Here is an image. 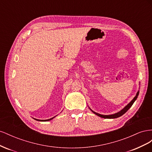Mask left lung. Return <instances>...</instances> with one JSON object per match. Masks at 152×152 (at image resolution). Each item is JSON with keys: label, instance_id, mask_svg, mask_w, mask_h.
I'll list each match as a JSON object with an SVG mask.
<instances>
[{"label": "left lung", "instance_id": "1", "mask_svg": "<svg viewBox=\"0 0 152 152\" xmlns=\"http://www.w3.org/2000/svg\"><path fill=\"white\" fill-rule=\"evenodd\" d=\"M139 89H140V88H139ZM139 93H140V90H138V91L137 92V93H136V96H134V98H133V99L131 101V102L126 106L125 107H124L123 109H122L121 110H120V111H119V112H117V113H113V114H110V115H102V114L96 113V112H95L94 111H93V110H91V108H90V107H89L88 105H87V107H88L91 110L92 112L94 113L95 115H98V116H99V117H100L104 118H116L120 117L121 116H122V115H124V113H125L127 111V110L131 107V106L133 104V103H134V102L136 100V99L137 98V96H138Z\"/></svg>", "mask_w": 152, "mask_h": 152}]
</instances>
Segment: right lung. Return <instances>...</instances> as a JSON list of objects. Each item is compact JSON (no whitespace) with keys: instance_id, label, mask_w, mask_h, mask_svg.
<instances>
[{"instance_id":"1","label":"right lung","mask_w":152,"mask_h":152,"mask_svg":"<svg viewBox=\"0 0 152 152\" xmlns=\"http://www.w3.org/2000/svg\"><path fill=\"white\" fill-rule=\"evenodd\" d=\"M57 115H56V116H54V117H52V118H49V119H46V120H40V119H37V118H33L34 119H35V120H36V121H42V122H46V121H50V120H52V119H53L54 117H56Z\"/></svg>"}]
</instances>
